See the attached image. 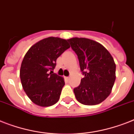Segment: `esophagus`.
<instances>
[{
	"label": "esophagus",
	"instance_id": "obj_1",
	"mask_svg": "<svg viewBox=\"0 0 134 134\" xmlns=\"http://www.w3.org/2000/svg\"><path fill=\"white\" fill-rule=\"evenodd\" d=\"M65 78H66V80H69V78H70V77H65Z\"/></svg>",
	"mask_w": 134,
	"mask_h": 134
}]
</instances>
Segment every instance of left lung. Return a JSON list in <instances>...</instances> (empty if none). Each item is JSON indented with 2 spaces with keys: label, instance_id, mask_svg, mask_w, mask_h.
Masks as SVG:
<instances>
[{
  "label": "left lung",
  "instance_id": "obj_1",
  "mask_svg": "<svg viewBox=\"0 0 134 134\" xmlns=\"http://www.w3.org/2000/svg\"><path fill=\"white\" fill-rule=\"evenodd\" d=\"M78 56L84 78L74 89L77 100L85 105L100 104L111 92L116 80V64L112 56L100 43L86 38L68 39Z\"/></svg>",
  "mask_w": 134,
  "mask_h": 134
}]
</instances>
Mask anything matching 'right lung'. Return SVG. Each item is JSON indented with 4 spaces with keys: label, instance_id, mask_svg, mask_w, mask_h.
<instances>
[{
    "label": "right lung",
    "instance_id": "right-lung-1",
    "mask_svg": "<svg viewBox=\"0 0 134 134\" xmlns=\"http://www.w3.org/2000/svg\"><path fill=\"white\" fill-rule=\"evenodd\" d=\"M70 45L67 40L48 37L32 45L24 56L20 77L24 91L34 104L49 107L59 100L63 77L53 74L56 59Z\"/></svg>",
    "mask_w": 134,
    "mask_h": 134
}]
</instances>
